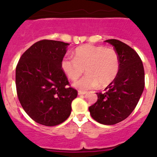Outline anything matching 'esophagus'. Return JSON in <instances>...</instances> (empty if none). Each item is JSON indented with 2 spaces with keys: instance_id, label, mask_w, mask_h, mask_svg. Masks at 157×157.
Segmentation results:
<instances>
[{
  "instance_id": "34e87169",
  "label": "esophagus",
  "mask_w": 157,
  "mask_h": 157,
  "mask_svg": "<svg viewBox=\"0 0 157 157\" xmlns=\"http://www.w3.org/2000/svg\"><path fill=\"white\" fill-rule=\"evenodd\" d=\"M86 91H81V90H79L78 91L79 95H84V94H86Z\"/></svg>"
}]
</instances>
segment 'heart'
Returning <instances> with one entry per match:
<instances>
[{
  "mask_svg": "<svg viewBox=\"0 0 157 157\" xmlns=\"http://www.w3.org/2000/svg\"><path fill=\"white\" fill-rule=\"evenodd\" d=\"M61 68L73 81L80 78L86 70L87 74L74 83V86L80 90H90L99 85L104 87L110 84L118 75L119 56L112 47L86 44L74 50V58H63Z\"/></svg>",
  "mask_w": 157,
  "mask_h": 157,
  "instance_id": "1",
  "label": "heart"
}]
</instances>
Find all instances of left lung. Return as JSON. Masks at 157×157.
Segmentation results:
<instances>
[{"instance_id": "obj_1", "label": "left lung", "mask_w": 157, "mask_h": 157, "mask_svg": "<svg viewBox=\"0 0 157 157\" xmlns=\"http://www.w3.org/2000/svg\"><path fill=\"white\" fill-rule=\"evenodd\" d=\"M105 42L118 52L119 71L105 92L96 93L97 101L89 111L95 121L112 125L127 118L138 103L144 88V69L138 54L129 45L117 39Z\"/></svg>"}]
</instances>
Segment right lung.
Returning a JSON list of instances; mask_svg holds the SVG:
<instances>
[{
  "instance_id": "1",
  "label": "right lung",
  "mask_w": 157,
  "mask_h": 157,
  "mask_svg": "<svg viewBox=\"0 0 157 157\" xmlns=\"http://www.w3.org/2000/svg\"><path fill=\"white\" fill-rule=\"evenodd\" d=\"M69 44L60 41H39L20 57L16 67V87L22 107L39 124L55 126L71 112L77 91L71 87L61 61Z\"/></svg>"
}]
</instances>
